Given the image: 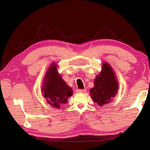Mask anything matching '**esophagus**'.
Returning <instances> with one entry per match:
<instances>
[{
    "label": "esophagus",
    "instance_id": "34e87169",
    "mask_svg": "<svg viewBox=\"0 0 150 150\" xmlns=\"http://www.w3.org/2000/svg\"><path fill=\"white\" fill-rule=\"evenodd\" d=\"M86 91H87V90H86V89H77V93H86Z\"/></svg>",
    "mask_w": 150,
    "mask_h": 150
}]
</instances>
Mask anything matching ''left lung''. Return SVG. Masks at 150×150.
Segmentation results:
<instances>
[{
  "mask_svg": "<svg viewBox=\"0 0 150 150\" xmlns=\"http://www.w3.org/2000/svg\"><path fill=\"white\" fill-rule=\"evenodd\" d=\"M90 95L98 106H104L112 100L118 93V83L112 68L108 63H103L102 70L94 81Z\"/></svg>",
  "mask_w": 150,
  "mask_h": 150,
  "instance_id": "1",
  "label": "left lung"
}]
</instances>
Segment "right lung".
<instances>
[{
	"instance_id": "obj_1",
	"label": "right lung",
	"mask_w": 150,
	"mask_h": 150,
	"mask_svg": "<svg viewBox=\"0 0 150 150\" xmlns=\"http://www.w3.org/2000/svg\"><path fill=\"white\" fill-rule=\"evenodd\" d=\"M42 91L47 103L55 108H60L73 95L72 88L62 79L55 63H52L48 68L43 81Z\"/></svg>"
}]
</instances>
